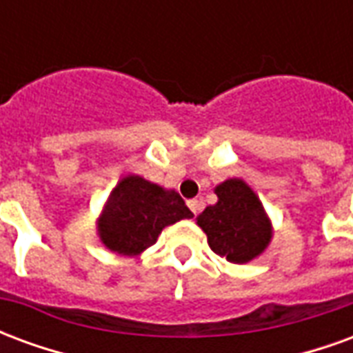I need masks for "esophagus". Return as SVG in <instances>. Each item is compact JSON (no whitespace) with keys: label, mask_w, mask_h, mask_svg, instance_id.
Instances as JSON below:
<instances>
[{"label":"esophagus","mask_w":353,"mask_h":353,"mask_svg":"<svg viewBox=\"0 0 353 353\" xmlns=\"http://www.w3.org/2000/svg\"><path fill=\"white\" fill-rule=\"evenodd\" d=\"M187 206H189V210H191L194 215H199L200 212H202V204H200L199 200H189V202H187Z\"/></svg>","instance_id":"esophagus-1"}]
</instances>
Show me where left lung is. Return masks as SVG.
<instances>
[{"label":"left lung","instance_id":"obj_1","mask_svg":"<svg viewBox=\"0 0 353 353\" xmlns=\"http://www.w3.org/2000/svg\"><path fill=\"white\" fill-rule=\"evenodd\" d=\"M217 204L199 215V227L212 252L230 263L244 265L265 252L270 223L255 192L242 179H229L215 189Z\"/></svg>","mask_w":353,"mask_h":353}]
</instances>
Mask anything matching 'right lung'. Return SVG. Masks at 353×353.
<instances>
[{
  "label": "right lung",
  "instance_id": "obj_1",
  "mask_svg": "<svg viewBox=\"0 0 353 353\" xmlns=\"http://www.w3.org/2000/svg\"><path fill=\"white\" fill-rule=\"evenodd\" d=\"M191 217L192 212L176 191L128 176L109 194L98 230L111 252L138 255L157 242L164 227Z\"/></svg>",
  "mask_w": 353,
  "mask_h": 353
}]
</instances>
